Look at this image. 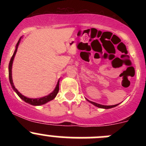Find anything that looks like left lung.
I'll return each instance as SVG.
<instances>
[{"label":"left lung","instance_id":"obj_1","mask_svg":"<svg viewBox=\"0 0 146 146\" xmlns=\"http://www.w3.org/2000/svg\"><path fill=\"white\" fill-rule=\"evenodd\" d=\"M89 102H90L91 104H94L95 106H96V107H100V108H103V109H110V108H112V107H116V106H117L118 104H115V105H110V106H106V105H102V104H98V103H95L94 102H91L90 100H87Z\"/></svg>","mask_w":146,"mask_h":146}]
</instances>
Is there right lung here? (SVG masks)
<instances>
[{"mask_svg":"<svg viewBox=\"0 0 146 146\" xmlns=\"http://www.w3.org/2000/svg\"><path fill=\"white\" fill-rule=\"evenodd\" d=\"M20 39H21V37L20 38L18 42H17V44H16V48H15V52H14V54H13V56H12L11 59H10V63H9V66H8V70H9L8 71H9L10 82V84H11V86H12V88H13V89L15 90V92L17 94V95H18V96L20 97V98H21L23 100H24L25 102L28 103V104H32V105H35V106H39V105H42V104H44L46 102H48L54 100V98H56V96L57 95V94H58V90H59V80L58 81V83H57V85H56V88L54 89V90L51 93H50L48 95H47V96H45V97H43V98H36V99H33V98H27V97H25V96H24V95H22L20 92H18V90H17L15 88L14 84H13V78H12V66H13V59H14V57H15V56L16 52H17V47H18L19 43H20Z\"/></svg>","mask_w":146,"mask_h":146,"instance_id":"add662e5","label":"right lung"}]
</instances>
